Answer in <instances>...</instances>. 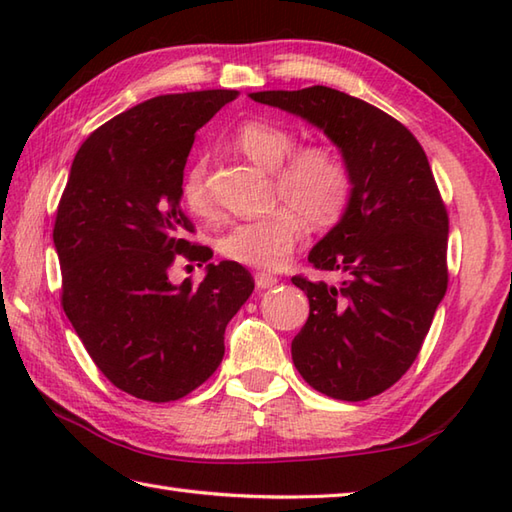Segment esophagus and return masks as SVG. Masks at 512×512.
<instances>
[{"instance_id":"34e87169","label":"esophagus","mask_w":512,"mask_h":512,"mask_svg":"<svg viewBox=\"0 0 512 512\" xmlns=\"http://www.w3.org/2000/svg\"><path fill=\"white\" fill-rule=\"evenodd\" d=\"M277 284H279V279H277L275 275H270V273H257V275H255V286H257L259 290L275 288Z\"/></svg>"}]
</instances>
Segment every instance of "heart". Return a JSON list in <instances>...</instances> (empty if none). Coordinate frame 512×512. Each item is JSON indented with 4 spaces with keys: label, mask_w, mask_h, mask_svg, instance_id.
<instances>
[{
    "label": "heart",
    "mask_w": 512,
    "mask_h": 512,
    "mask_svg": "<svg viewBox=\"0 0 512 512\" xmlns=\"http://www.w3.org/2000/svg\"><path fill=\"white\" fill-rule=\"evenodd\" d=\"M237 151L266 171H275V198L286 206L259 217L235 222L217 237V250L231 262L275 268L292 253L303 235L301 215L314 226L341 220L350 206L354 178L347 160L330 145L297 149V134L273 121H248L233 134ZM182 200L195 215H211L206 189V162L198 158L184 171Z\"/></svg>",
    "instance_id": "heart-1"
}]
</instances>
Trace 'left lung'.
I'll use <instances>...</instances> for the list:
<instances>
[{"instance_id": "left-lung-1", "label": "left lung", "mask_w": 512, "mask_h": 512, "mask_svg": "<svg viewBox=\"0 0 512 512\" xmlns=\"http://www.w3.org/2000/svg\"><path fill=\"white\" fill-rule=\"evenodd\" d=\"M250 99L319 127L354 178L350 206L308 255L343 281L292 277L310 301L292 361L330 398L383 394L416 361L449 284V215L427 154L396 118L325 85Z\"/></svg>"}]
</instances>
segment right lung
<instances>
[{"label": "right lung", "mask_w": 512, "mask_h": 512, "mask_svg": "<svg viewBox=\"0 0 512 512\" xmlns=\"http://www.w3.org/2000/svg\"><path fill=\"white\" fill-rule=\"evenodd\" d=\"M235 90L165 94L101 125L76 151L54 248L61 306L96 367L140 400L191 394L224 356V330L255 281L237 262L206 266L200 286L171 284L178 257L206 264L187 239L182 178L195 132Z\"/></svg>", "instance_id": "add662e5"}]
</instances>
